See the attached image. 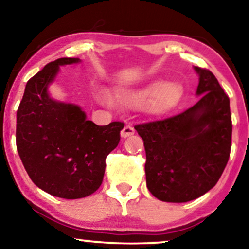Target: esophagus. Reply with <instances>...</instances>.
<instances>
[{
	"label": "esophagus",
	"instance_id": "34e87169",
	"mask_svg": "<svg viewBox=\"0 0 249 249\" xmlns=\"http://www.w3.org/2000/svg\"><path fill=\"white\" fill-rule=\"evenodd\" d=\"M134 134H135V128L132 127L130 124H125L124 128L122 129V131H121V136L124 138L129 137V136H132Z\"/></svg>",
	"mask_w": 249,
	"mask_h": 249
}]
</instances>
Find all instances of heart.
<instances>
[{
	"mask_svg": "<svg viewBox=\"0 0 249 249\" xmlns=\"http://www.w3.org/2000/svg\"><path fill=\"white\" fill-rule=\"evenodd\" d=\"M182 94V87L179 84L156 80L142 87L119 91L115 101L120 107H142L147 114L159 117L172 111L179 104Z\"/></svg>",
	"mask_w": 249,
	"mask_h": 249,
	"instance_id": "b5f03b06",
	"label": "heart"
}]
</instances>
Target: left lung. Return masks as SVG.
<instances>
[{
  "label": "left lung",
  "instance_id": "obj_1",
  "mask_svg": "<svg viewBox=\"0 0 249 249\" xmlns=\"http://www.w3.org/2000/svg\"><path fill=\"white\" fill-rule=\"evenodd\" d=\"M199 100L182 113L135 125L144 141L146 185L163 202L186 203L212 189L231 151L230 100L215 76L195 67Z\"/></svg>",
  "mask_w": 249,
  "mask_h": 249
}]
</instances>
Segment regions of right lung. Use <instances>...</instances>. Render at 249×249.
<instances>
[{"label":"right lung","instance_id":"obj_1","mask_svg":"<svg viewBox=\"0 0 249 249\" xmlns=\"http://www.w3.org/2000/svg\"><path fill=\"white\" fill-rule=\"evenodd\" d=\"M47 63L26 85L17 111L16 142L32 181L51 195L67 199L89 196L102 185L105 159L120 142L124 122L97 125L74 104L52 100L47 86L63 64Z\"/></svg>","mask_w":249,"mask_h":249}]
</instances>
